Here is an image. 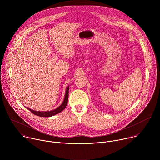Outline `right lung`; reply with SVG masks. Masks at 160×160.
<instances>
[{
    "label": "right lung",
    "mask_w": 160,
    "mask_h": 160,
    "mask_svg": "<svg viewBox=\"0 0 160 160\" xmlns=\"http://www.w3.org/2000/svg\"><path fill=\"white\" fill-rule=\"evenodd\" d=\"M68 92H69V86H68L66 90V92H65V96L64 100L62 102V104L56 108L55 109L49 111H34L28 107L25 106L27 109H28L29 111H30L34 115L38 116V117H51L52 116H54L56 114L61 112L64 108H66L67 104H68Z\"/></svg>",
    "instance_id": "obj_1"
}]
</instances>
